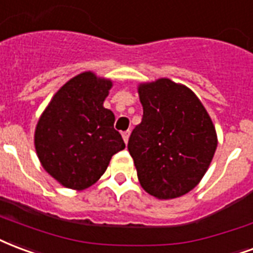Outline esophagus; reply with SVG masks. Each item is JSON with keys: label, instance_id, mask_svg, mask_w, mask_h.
Masks as SVG:
<instances>
[{"label": "esophagus", "instance_id": "1", "mask_svg": "<svg viewBox=\"0 0 253 253\" xmlns=\"http://www.w3.org/2000/svg\"><path fill=\"white\" fill-rule=\"evenodd\" d=\"M122 136H123V141H125V143H127V142H128V138H130V130L122 132Z\"/></svg>", "mask_w": 253, "mask_h": 253}]
</instances>
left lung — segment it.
<instances>
[{"mask_svg": "<svg viewBox=\"0 0 253 253\" xmlns=\"http://www.w3.org/2000/svg\"><path fill=\"white\" fill-rule=\"evenodd\" d=\"M142 122L127 149L139 184L158 200L189 193L207 173L217 149L209 114L186 85L162 79L138 85Z\"/></svg>", "mask_w": 253, "mask_h": 253, "instance_id": "1", "label": "left lung"}]
</instances>
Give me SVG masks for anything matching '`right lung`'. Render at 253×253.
I'll use <instances>...</instances> for the list:
<instances>
[{
  "mask_svg": "<svg viewBox=\"0 0 253 253\" xmlns=\"http://www.w3.org/2000/svg\"><path fill=\"white\" fill-rule=\"evenodd\" d=\"M112 82L87 71L53 95L35 130L41 166L65 188L84 190L103 175L112 155L126 145L103 107Z\"/></svg>",
  "mask_w": 253,
  "mask_h": 253,
  "instance_id": "add662e5",
  "label": "right lung"
}]
</instances>
